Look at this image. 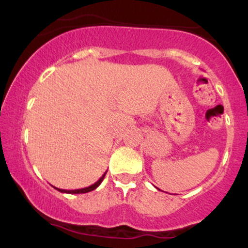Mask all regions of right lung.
<instances>
[{
	"label": "right lung",
	"instance_id": "1",
	"mask_svg": "<svg viewBox=\"0 0 248 248\" xmlns=\"http://www.w3.org/2000/svg\"><path fill=\"white\" fill-rule=\"evenodd\" d=\"M106 173H107V171L105 172L100 178H99V181H96L94 184H92V186H87V187H82V189H77V190H64V189H58V187H55V189L58 190L59 192H62V193H86V192L93 191V190L96 189V187L100 186L101 182L104 181L105 175H106Z\"/></svg>",
	"mask_w": 248,
	"mask_h": 248
}]
</instances>
